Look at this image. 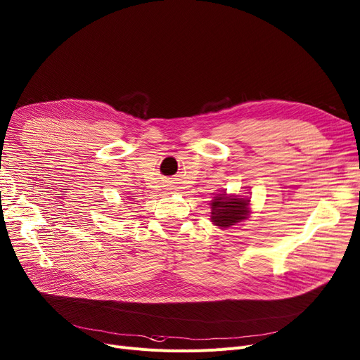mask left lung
Here are the masks:
<instances>
[{
    "label": "left lung",
    "mask_w": 360,
    "mask_h": 360,
    "mask_svg": "<svg viewBox=\"0 0 360 360\" xmlns=\"http://www.w3.org/2000/svg\"><path fill=\"white\" fill-rule=\"evenodd\" d=\"M250 200L240 198L237 195H226L225 191L213 197L210 202V221L213 225L219 228H229L245 221L250 210H248Z\"/></svg>",
    "instance_id": "8db88e82"
}]
</instances>
